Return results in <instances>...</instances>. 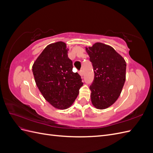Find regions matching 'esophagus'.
<instances>
[{
	"mask_svg": "<svg viewBox=\"0 0 153 153\" xmlns=\"http://www.w3.org/2000/svg\"><path fill=\"white\" fill-rule=\"evenodd\" d=\"M79 74H80V75L81 76H82L83 75H84V71H83V70H80V71H79Z\"/></svg>",
	"mask_w": 153,
	"mask_h": 153,
	"instance_id": "1",
	"label": "esophagus"
}]
</instances>
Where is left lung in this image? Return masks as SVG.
Returning <instances> with one entry per match:
<instances>
[{
	"label": "left lung",
	"mask_w": 153,
	"mask_h": 153,
	"mask_svg": "<svg viewBox=\"0 0 153 153\" xmlns=\"http://www.w3.org/2000/svg\"><path fill=\"white\" fill-rule=\"evenodd\" d=\"M85 50L94 72L90 85L92 104L98 109L107 108L121 93L126 80V61L112 47L102 43L85 47Z\"/></svg>",
	"instance_id": "1"
}]
</instances>
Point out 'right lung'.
I'll return each instance as SVG.
<instances>
[{"label": "right lung", "instance_id": "1", "mask_svg": "<svg viewBox=\"0 0 153 153\" xmlns=\"http://www.w3.org/2000/svg\"><path fill=\"white\" fill-rule=\"evenodd\" d=\"M68 48L62 41L48 45L32 66L37 87L53 107L66 109L72 105L83 85L80 76L73 72Z\"/></svg>", "mask_w": 153, "mask_h": 153}]
</instances>
